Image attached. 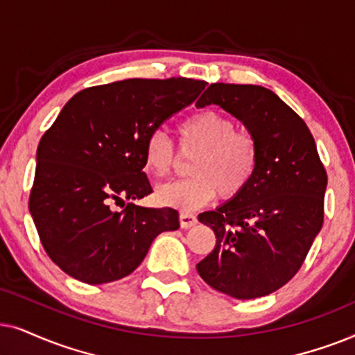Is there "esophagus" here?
<instances>
[{
  "label": "esophagus",
  "instance_id": "34e87169",
  "mask_svg": "<svg viewBox=\"0 0 355 355\" xmlns=\"http://www.w3.org/2000/svg\"><path fill=\"white\" fill-rule=\"evenodd\" d=\"M198 222L196 216L191 214V212H180V225L182 229H190Z\"/></svg>",
  "mask_w": 355,
  "mask_h": 355
}]
</instances>
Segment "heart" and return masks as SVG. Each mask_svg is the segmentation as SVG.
<instances>
[{
  "label": "heart",
  "instance_id": "1",
  "mask_svg": "<svg viewBox=\"0 0 355 355\" xmlns=\"http://www.w3.org/2000/svg\"><path fill=\"white\" fill-rule=\"evenodd\" d=\"M232 118L216 110L198 112L178 125L180 153L195 154L190 178L167 183L157 190L165 206L195 211L214 200L217 193L225 200L239 196L253 180L259 164V146L253 135L237 131ZM180 153L162 130L148 136L143 148L146 168L164 178L177 168Z\"/></svg>",
  "mask_w": 355,
  "mask_h": 355
}]
</instances>
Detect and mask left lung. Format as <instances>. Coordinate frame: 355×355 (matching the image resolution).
I'll use <instances>...</instances> for the list:
<instances>
[{
  "instance_id": "1",
  "label": "left lung",
  "mask_w": 355,
  "mask_h": 355,
  "mask_svg": "<svg viewBox=\"0 0 355 355\" xmlns=\"http://www.w3.org/2000/svg\"><path fill=\"white\" fill-rule=\"evenodd\" d=\"M211 103L247 126L259 164L239 196L198 216L217 240L196 269L222 294L257 299L281 289L304 264L323 225L328 175L309 126L272 91L216 83L196 107Z\"/></svg>"
}]
</instances>
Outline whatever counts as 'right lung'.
<instances>
[{
    "label": "right lung",
    "mask_w": 355,
    "mask_h": 355,
    "mask_svg": "<svg viewBox=\"0 0 355 355\" xmlns=\"http://www.w3.org/2000/svg\"><path fill=\"white\" fill-rule=\"evenodd\" d=\"M205 81L125 79L71 97L37 148L29 209L46 254L86 284L128 276L153 240L180 227L172 207L125 200L153 193L143 172L148 136L195 102ZM113 204L125 209L115 211Z\"/></svg>",
    "instance_id": "1"
}]
</instances>
